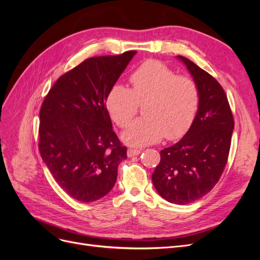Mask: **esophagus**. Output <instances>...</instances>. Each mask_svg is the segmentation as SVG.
<instances>
[{
  "mask_svg": "<svg viewBox=\"0 0 260 260\" xmlns=\"http://www.w3.org/2000/svg\"><path fill=\"white\" fill-rule=\"evenodd\" d=\"M139 154H141V151H140V149H135V148H129V149H128V152H127L128 157L138 156Z\"/></svg>",
  "mask_w": 260,
  "mask_h": 260,
  "instance_id": "1",
  "label": "esophagus"
}]
</instances>
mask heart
I'll use <instances>...</instances> for the list:
<instances>
[{
	"label": "heart",
	"instance_id": "1",
	"mask_svg": "<svg viewBox=\"0 0 260 260\" xmlns=\"http://www.w3.org/2000/svg\"><path fill=\"white\" fill-rule=\"evenodd\" d=\"M131 89L115 84L106 96V107L120 128L128 127L143 105L145 117L122 135L127 144L146 146L182 138L191 128L199 108V90L186 76L176 75L164 62L148 59L130 76Z\"/></svg>",
	"mask_w": 260,
	"mask_h": 260
}]
</instances>
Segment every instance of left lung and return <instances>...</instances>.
I'll use <instances>...</instances> for the list:
<instances>
[{"label":"left lung","mask_w":260,"mask_h":260,"mask_svg":"<svg viewBox=\"0 0 260 260\" xmlns=\"http://www.w3.org/2000/svg\"><path fill=\"white\" fill-rule=\"evenodd\" d=\"M199 90V109L191 128L175 145L160 151L152 175L162 199L178 205L200 200L211 191L228 161L234 119L222 86L205 70L183 56Z\"/></svg>","instance_id":"left-lung-1"}]
</instances>
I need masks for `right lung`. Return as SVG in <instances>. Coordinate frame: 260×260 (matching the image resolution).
I'll return each mask as SVG.
<instances>
[{
  "label": "right lung",
  "instance_id": "add662e5",
  "mask_svg": "<svg viewBox=\"0 0 260 260\" xmlns=\"http://www.w3.org/2000/svg\"><path fill=\"white\" fill-rule=\"evenodd\" d=\"M136 53L83 60L58 78L42 103L39 151L58 185L79 202L105 196L127 158L106 96Z\"/></svg>",
  "mask_w": 260,
  "mask_h": 260
}]
</instances>
